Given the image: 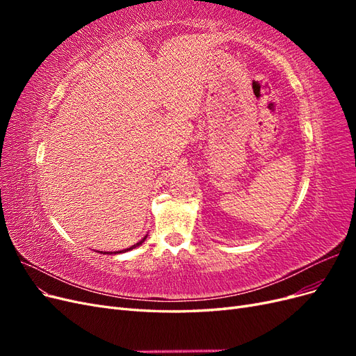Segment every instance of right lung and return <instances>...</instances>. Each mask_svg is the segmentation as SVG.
<instances>
[{
	"label": "right lung",
	"mask_w": 356,
	"mask_h": 356,
	"mask_svg": "<svg viewBox=\"0 0 356 356\" xmlns=\"http://www.w3.org/2000/svg\"><path fill=\"white\" fill-rule=\"evenodd\" d=\"M145 239H147V236H144V238H143V239H141V241H139V242H138V243H135V245H132V246H131V248H127V250H123V251H115V252H114V254H120V252H126V251H131V250H134V248H136V246H139V245H143V243H144V241H145ZM101 254H113V252H102V251H101Z\"/></svg>",
	"instance_id": "1"
}]
</instances>
